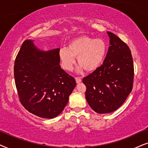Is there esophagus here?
<instances>
[{"instance_id":"1","label":"esophagus","mask_w":148,"mask_h":148,"mask_svg":"<svg viewBox=\"0 0 148 148\" xmlns=\"http://www.w3.org/2000/svg\"><path fill=\"white\" fill-rule=\"evenodd\" d=\"M75 79H76V81L77 83H80V82L82 81V78L80 77H76Z\"/></svg>"}]
</instances>
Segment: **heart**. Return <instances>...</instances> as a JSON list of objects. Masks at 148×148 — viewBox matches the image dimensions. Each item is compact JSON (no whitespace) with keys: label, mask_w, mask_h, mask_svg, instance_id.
<instances>
[{"label":"heart","mask_w":148,"mask_h":148,"mask_svg":"<svg viewBox=\"0 0 148 148\" xmlns=\"http://www.w3.org/2000/svg\"><path fill=\"white\" fill-rule=\"evenodd\" d=\"M106 49V43L101 38L80 36L71 40L68 49H61L59 57L65 70H72L76 63L75 58H77L78 64H80L78 70L84 68L87 72H92L103 62Z\"/></svg>","instance_id":"b5f03b06"}]
</instances>
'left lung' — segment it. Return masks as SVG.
<instances>
[{"instance_id": "1", "label": "left lung", "mask_w": 148, "mask_h": 148, "mask_svg": "<svg viewBox=\"0 0 148 148\" xmlns=\"http://www.w3.org/2000/svg\"><path fill=\"white\" fill-rule=\"evenodd\" d=\"M110 45L103 64L84 77L86 99L99 114H108L123 105L133 85L134 66L129 47L108 32Z\"/></svg>"}]
</instances>
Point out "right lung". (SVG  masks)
I'll return each mask as SVG.
<instances>
[{"label": "right lung", "mask_w": 148, "mask_h": 148, "mask_svg": "<svg viewBox=\"0 0 148 148\" xmlns=\"http://www.w3.org/2000/svg\"><path fill=\"white\" fill-rule=\"evenodd\" d=\"M60 49L40 51L33 40L23 42L14 65L18 97L25 110L37 116L53 119L64 110L76 80L60 65Z\"/></svg>", "instance_id": "1"}]
</instances>
